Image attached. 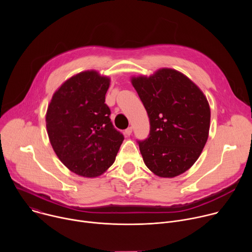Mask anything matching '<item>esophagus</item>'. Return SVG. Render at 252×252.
Wrapping results in <instances>:
<instances>
[{
	"mask_svg": "<svg viewBox=\"0 0 252 252\" xmlns=\"http://www.w3.org/2000/svg\"><path fill=\"white\" fill-rule=\"evenodd\" d=\"M131 132H132V127H131V126H130V127H127V128L125 130V133H126V135H130Z\"/></svg>",
	"mask_w": 252,
	"mask_h": 252,
	"instance_id": "34e87169",
	"label": "esophagus"
}]
</instances>
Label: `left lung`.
Segmentation results:
<instances>
[{
  "label": "left lung",
  "instance_id": "8db88e82",
  "mask_svg": "<svg viewBox=\"0 0 252 252\" xmlns=\"http://www.w3.org/2000/svg\"><path fill=\"white\" fill-rule=\"evenodd\" d=\"M150 118L149 137L139 141L148 168L159 177L186 172L208 138L210 107L202 91L186 75L162 67L150 77H131Z\"/></svg>",
  "mask_w": 252,
  "mask_h": 252
}]
</instances>
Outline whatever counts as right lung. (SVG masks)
Here are the masks:
<instances>
[{
  "mask_svg": "<svg viewBox=\"0 0 252 252\" xmlns=\"http://www.w3.org/2000/svg\"><path fill=\"white\" fill-rule=\"evenodd\" d=\"M111 79L94 69L70 77L48 105L46 126L59 159L83 177H96L114 162L124 141L105 101Z\"/></svg>",
  "mask_w": 252,
  "mask_h": 252,
  "instance_id": "add662e5",
  "label": "right lung"
}]
</instances>
